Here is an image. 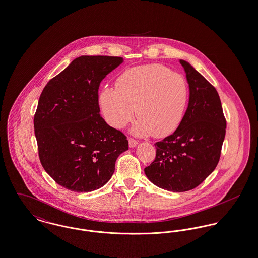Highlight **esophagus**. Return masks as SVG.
Wrapping results in <instances>:
<instances>
[{
    "label": "esophagus",
    "instance_id": "1",
    "mask_svg": "<svg viewBox=\"0 0 258 258\" xmlns=\"http://www.w3.org/2000/svg\"><path fill=\"white\" fill-rule=\"evenodd\" d=\"M137 144H138V142H137L136 140L133 139V138H128V145H130V148H135Z\"/></svg>",
    "mask_w": 258,
    "mask_h": 258
}]
</instances>
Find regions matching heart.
I'll return each instance as SVG.
<instances>
[{"label":"heart","instance_id":"heart-1","mask_svg":"<svg viewBox=\"0 0 258 258\" xmlns=\"http://www.w3.org/2000/svg\"><path fill=\"white\" fill-rule=\"evenodd\" d=\"M187 96V84L181 74L154 63L125 71L118 77L116 90L101 91L99 105L104 119L113 127L123 128L137 112L132 134L161 138L179 127Z\"/></svg>","mask_w":258,"mask_h":258}]
</instances>
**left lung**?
<instances>
[{
    "label": "left lung",
    "mask_w": 258,
    "mask_h": 258,
    "mask_svg": "<svg viewBox=\"0 0 258 258\" xmlns=\"http://www.w3.org/2000/svg\"><path fill=\"white\" fill-rule=\"evenodd\" d=\"M189 89L187 108L174 134L155 144V160L144 169L162 189L183 192L201 184L217 167L226 122L217 90L180 59Z\"/></svg>",
    "instance_id": "8db88e82"
}]
</instances>
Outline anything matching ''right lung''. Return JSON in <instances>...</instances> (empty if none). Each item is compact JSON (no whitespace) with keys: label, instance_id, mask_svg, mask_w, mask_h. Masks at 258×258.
<instances>
[{"label":"right lung","instance_id":"1","mask_svg":"<svg viewBox=\"0 0 258 258\" xmlns=\"http://www.w3.org/2000/svg\"><path fill=\"white\" fill-rule=\"evenodd\" d=\"M121 57L80 56L44 87L34 118L39 160L64 188L89 192L106 184L126 137L99 115L100 82Z\"/></svg>","mask_w":258,"mask_h":258}]
</instances>
